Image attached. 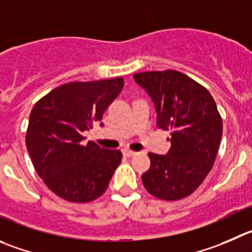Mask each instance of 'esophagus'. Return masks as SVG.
<instances>
[{
  "label": "esophagus",
  "mask_w": 252,
  "mask_h": 252,
  "mask_svg": "<svg viewBox=\"0 0 252 252\" xmlns=\"http://www.w3.org/2000/svg\"><path fill=\"white\" fill-rule=\"evenodd\" d=\"M136 155H137V152H135V151H130V150L124 151V156H126V157H133V156Z\"/></svg>",
  "instance_id": "esophagus-1"
}]
</instances>
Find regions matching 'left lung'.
Here are the masks:
<instances>
[{
  "label": "left lung",
  "mask_w": 252,
  "mask_h": 252,
  "mask_svg": "<svg viewBox=\"0 0 252 252\" xmlns=\"http://www.w3.org/2000/svg\"><path fill=\"white\" fill-rule=\"evenodd\" d=\"M150 95L157 112V127L171 131L167 155L148 153L151 167L142 174L150 194L163 200L190 195L217 158L222 121L217 104L204 86L177 70L133 74Z\"/></svg>",
  "instance_id": "obj_1"
}]
</instances>
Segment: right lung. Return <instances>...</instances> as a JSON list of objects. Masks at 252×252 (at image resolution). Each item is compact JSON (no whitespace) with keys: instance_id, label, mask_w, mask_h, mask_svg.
I'll use <instances>...</instances> for the list:
<instances>
[{"instance_id":"add662e5","label":"right lung","mask_w":252,"mask_h":252,"mask_svg":"<svg viewBox=\"0 0 252 252\" xmlns=\"http://www.w3.org/2000/svg\"><path fill=\"white\" fill-rule=\"evenodd\" d=\"M122 88V78L64 84L31 111L26 136L28 153L45 186L63 199L92 202L109 187L122 153L92 141L84 143L83 132L101 121Z\"/></svg>"}]
</instances>
